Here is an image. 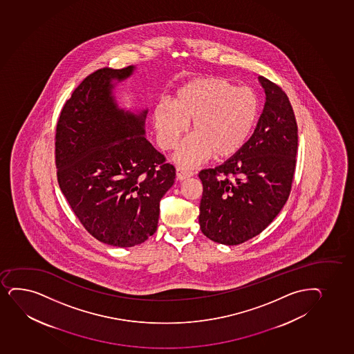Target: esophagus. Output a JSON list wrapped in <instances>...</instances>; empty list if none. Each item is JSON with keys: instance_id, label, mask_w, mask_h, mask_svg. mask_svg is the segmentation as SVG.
I'll return each instance as SVG.
<instances>
[{"instance_id": "obj_1", "label": "esophagus", "mask_w": 354, "mask_h": 354, "mask_svg": "<svg viewBox=\"0 0 354 354\" xmlns=\"http://www.w3.org/2000/svg\"><path fill=\"white\" fill-rule=\"evenodd\" d=\"M176 175H177V179L179 180H184V179L190 178L194 176V172L192 170H189L187 167H178L176 169Z\"/></svg>"}]
</instances>
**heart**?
<instances>
[{
	"label": "heart",
	"instance_id": "b5f03b06",
	"mask_svg": "<svg viewBox=\"0 0 354 354\" xmlns=\"http://www.w3.org/2000/svg\"><path fill=\"white\" fill-rule=\"evenodd\" d=\"M260 104L249 87H236L221 77L194 79L175 93L174 102L156 105L152 119L159 145L171 150L192 122L194 134L176 151L175 160L185 167L230 158L247 144L257 127Z\"/></svg>",
	"mask_w": 354,
	"mask_h": 354
}]
</instances>
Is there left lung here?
Listing matches in <instances>:
<instances>
[{"label": "left lung", "mask_w": 354, "mask_h": 354, "mask_svg": "<svg viewBox=\"0 0 354 354\" xmlns=\"http://www.w3.org/2000/svg\"><path fill=\"white\" fill-rule=\"evenodd\" d=\"M263 112L243 149L198 174L199 225L207 239L236 245L263 232L288 199L297 165V125L287 94L259 77Z\"/></svg>", "instance_id": "8db88e82"}]
</instances>
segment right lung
I'll use <instances>...</instances> for the list:
<instances>
[{"label": "right lung", "mask_w": 354, "mask_h": 354, "mask_svg": "<svg viewBox=\"0 0 354 354\" xmlns=\"http://www.w3.org/2000/svg\"><path fill=\"white\" fill-rule=\"evenodd\" d=\"M133 66L90 74L62 107L55 134L57 183L91 235L113 247H133L155 234L159 202L176 169L145 138L147 110H120L113 80Z\"/></svg>", "instance_id": "add662e5"}]
</instances>
